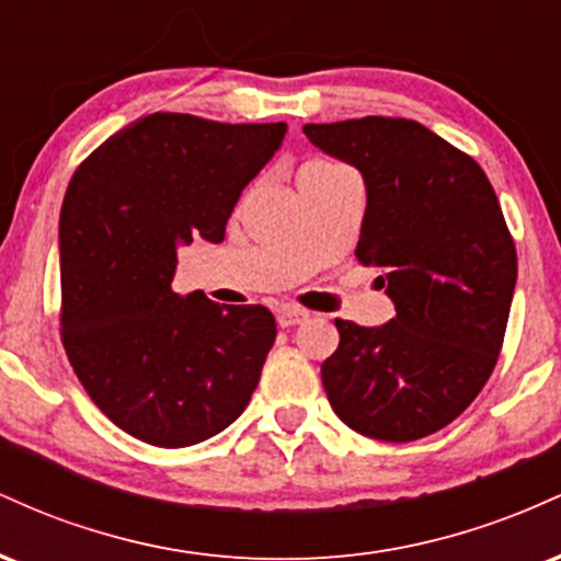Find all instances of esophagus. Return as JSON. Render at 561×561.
<instances>
[{"instance_id": "34e87169", "label": "esophagus", "mask_w": 561, "mask_h": 561, "mask_svg": "<svg viewBox=\"0 0 561 561\" xmlns=\"http://www.w3.org/2000/svg\"><path fill=\"white\" fill-rule=\"evenodd\" d=\"M308 317H311V313L306 311V308H295V306H287V308H282L279 313H276V321H279V327H295V324H302V321H306Z\"/></svg>"}]
</instances>
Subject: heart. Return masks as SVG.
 <instances>
[{
	"label": "heart",
	"mask_w": 561,
	"mask_h": 561,
	"mask_svg": "<svg viewBox=\"0 0 561 561\" xmlns=\"http://www.w3.org/2000/svg\"><path fill=\"white\" fill-rule=\"evenodd\" d=\"M317 165H327V163H317V160H313V163H306L302 169H317Z\"/></svg>",
	"instance_id": "heart-1"
}]
</instances>
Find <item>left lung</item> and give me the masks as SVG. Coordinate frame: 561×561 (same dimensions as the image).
Returning a JSON list of instances; mask_svg holds the SVG:
<instances>
[{
  "mask_svg": "<svg viewBox=\"0 0 561 561\" xmlns=\"http://www.w3.org/2000/svg\"><path fill=\"white\" fill-rule=\"evenodd\" d=\"M327 156L362 171L366 214L356 259L377 266L396 319H337L321 364L334 414L388 443L450 424L485 388L517 285V250L485 171L416 121L366 115L306 124Z\"/></svg>",
  "mask_w": 561,
  "mask_h": 561,
  "instance_id": "1",
  "label": "left lung"
}]
</instances>
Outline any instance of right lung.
Wrapping results in <instances>:
<instances>
[{"instance_id": "right-lung-1", "label": "right lung", "mask_w": 561, "mask_h": 561, "mask_svg": "<svg viewBox=\"0 0 561 561\" xmlns=\"http://www.w3.org/2000/svg\"><path fill=\"white\" fill-rule=\"evenodd\" d=\"M285 124L152 113L76 169L60 210V334L96 409L137 440L184 448L250 403L276 321L263 306L173 293L176 250L221 242Z\"/></svg>"}]
</instances>
